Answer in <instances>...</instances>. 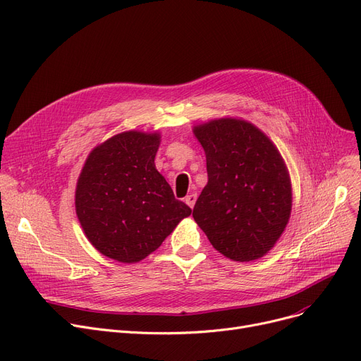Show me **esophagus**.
Listing matches in <instances>:
<instances>
[{
  "instance_id": "1",
  "label": "esophagus",
  "mask_w": 361,
  "mask_h": 361,
  "mask_svg": "<svg viewBox=\"0 0 361 361\" xmlns=\"http://www.w3.org/2000/svg\"><path fill=\"white\" fill-rule=\"evenodd\" d=\"M196 200H197V195H196V193H192V195H188V196L185 197V203H187L188 206H190V207L195 206Z\"/></svg>"
}]
</instances>
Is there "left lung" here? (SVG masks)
Segmentation results:
<instances>
[{
    "label": "left lung",
    "mask_w": 361,
    "mask_h": 361,
    "mask_svg": "<svg viewBox=\"0 0 361 361\" xmlns=\"http://www.w3.org/2000/svg\"><path fill=\"white\" fill-rule=\"evenodd\" d=\"M207 184L193 218L225 257L250 262L267 255L291 215V181L281 154L252 123L219 118L196 126Z\"/></svg>",
    "instance_id": "obj_1"
}]
</instances>
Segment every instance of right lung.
Returning <instances> with one entry per match:
<instances>
[{"mask_svg": "<svg viewBox=\"0 0 361 361\" xmlns=\"http://www.w3.org/2000/svg\"><path fill=\"white\" fill-rule=\"evenodd\" d=\"M159 133L124 131L94 147L75 187V214L104 256L136 263L192 214L155 168Z\"/></svg>", "mask_w": 361, "mask_h": 361, "instance_id": "obj_1", "label": "right lung"}]
</instances>
